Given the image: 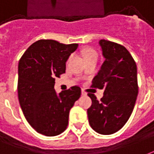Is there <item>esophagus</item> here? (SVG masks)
Segmentation results:
<instances>
[{"label":"esophagus","mask_w":154,"mask_h":154,"mask_svg":"<svg viewBox=\"0 0 154 154\" xmlns=\"http://www.w3.org/2000/svg\"><path fill=\"white\" fill-rule=\"evenodd\" d=\"M82 95H87V93H86L84 90H82Z\"/></svg>","instance_id":"obj_1"}]
</instances>
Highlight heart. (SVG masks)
<instances>
[{
  "label": "heart",
  "instance_id": "heart-1",
  "mask_svg": "<svg viewBox=\"0 0 154 154\" xmlns=\"http://www.w3.org/2000/svg\"><path fill=\"white\" fill-rule=\"evenodd\" d=\"M97 56V52L93 50V49H87L84 52V58H86V57H90V56Z\"/></svg>",
  "mask_w": 154,
  "mask_h": 154
}]
</instances>
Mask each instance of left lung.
Masks as SVG:
<instances>
[{"label": "left lung", "mask_w": 154, "mask_h": 154, "mask_svg": "<svg viewBox=\"0 0 154 154\" xmlns=\"http://www.w3.org/2000/svg\"><path fill=\"white\" fill-rule=\"evenodd\" d=\"M104 62L92 80L91 87L103 89L99 101L92 93L87 109L89 123L101 135H111L122 128L132 113L137 98V68L135 60L123 45L100 40Z\"/></svg>", "instance_id": "8db88e82"}]
</instances>
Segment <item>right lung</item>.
<instances>
[{
  "instance_id": "1",
  "label": "right lung",
  "mask_w": 154,
  "mask_h": 154,
  "mask_svg": "<svg viewBox=\"0 0 154 154\" xmlns=\"http://www.w3.org/2000/svg\"><path fill=\"white\" fill-rule=\"evenodd\" d=\"M77 46L54 40H39L19 60V103L28 123L40 134L55 136L64 131L69 111L80 98L79 86H72L59 94L54 89L55 77L65 72L66 61Z\"/></svg>"
}]
</instances>
